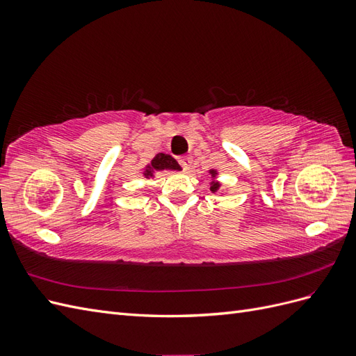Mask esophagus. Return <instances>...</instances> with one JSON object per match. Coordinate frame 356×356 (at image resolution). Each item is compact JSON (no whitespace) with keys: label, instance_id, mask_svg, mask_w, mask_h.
<instances>
[{"label":"esophagus","instance_id":"obj_1","mask_svg":"<svg viewBox=\"0 0 356 356\" xmlns=\"http://www.w3.org/2000/svg\"><path fill=\"white\" fill-rule=\"evenodd\" d=\"M191 163H193L191 156H182V157H179V165L182 166V169H184L186 172H188L191 169Z\"/></svg>","mask_w":356,"mask_h":356}]
</instances>
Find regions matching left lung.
I'll list each match as a JSON object with an SVG mask.
<instances>
[{
  "label": "left lung",
  "mask_w": 356,
  "mask_h": 356,
  "mask_svg": "<svg viewBox=\"0 0 356 356\" xmlns=\"http://www.w3.org/2000/svg\"><path fill=\"white\" fill-rule=\"evenodd\" d=\"M209 174H211V178H212V181H211V191L212 193H217V191H220V188H221V184H220V182L218 181H215V178H217L218 177V172L217 170H215V169H211L209 170Z\"/></svg>",
  "instance_id": "left-lung-1"
}]
</instances>
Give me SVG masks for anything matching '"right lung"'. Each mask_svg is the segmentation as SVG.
<instances>
[{"label":"right lung","mask_w":356,"mask_h":356,"mask_svg":"<svg viewBox=\"0 0 356 356\" xmlns=\"http://www.w3.org/2000/svg\"><path fill=\"white\" fill-rule=\"evenodd\" d=\"M160 170H181V166L178 165V161L169 156V154H163V153H159L156 154V157L152 160V163H148L144 168L143 175L149 179V178H154L156 172Z\"/></svg>","instance_id":"add662e5"}]
</instances>
